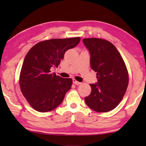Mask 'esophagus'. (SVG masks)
Here are the masks:
<instances>
[{
  "label": "esophagus",
  "instance_id": "esophagus-1",
  "mask_svg": "<svg viewBox=\"0 0 146 146\" xmlns=\"http://www.w3.org/2000/svg\"><path fill=\"white\" fill-rule=\"evenodd\" d=\"M72 82H73V83L76 85H80V84H82L81 82H78L76 80H75V79H73Z\"/></svg>",
  "mask_w": 146,
  "mask_h": 146
}]
</instances>
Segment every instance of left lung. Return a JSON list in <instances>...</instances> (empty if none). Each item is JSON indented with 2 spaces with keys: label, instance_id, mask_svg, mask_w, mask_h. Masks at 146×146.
I'll return each mask as SVG.
<instances>
[{
  "label": "left lung",
  "instance_id": "8db88e82",
  "mask_svg": "<svg viewBox=\"0 0 146 146\" xmlns=\"http://www.w3.org/2000/svg\"><path fill=\"white\" fill-rule=\"evenodd\" d=\"M90 54V66L98 82L90 84L92 91L85 97L88 106L98 112H107L119 104L128 86L125 62L115 46L104 39L82 40Z\"/></svg>",
  "mask_w": 146,
  "mask_h": 146
}]
</instances>
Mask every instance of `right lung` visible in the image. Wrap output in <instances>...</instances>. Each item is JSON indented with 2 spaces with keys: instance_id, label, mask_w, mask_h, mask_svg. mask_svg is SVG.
<instances>
[{
  "instance_id": "right-lung-1",
  "label": "right lung",
  "mask_w": 146,
  "mask_h": 146,
  "mask_svg": "<svg viewBox=\"0 0 146 146\" xmlns=\"http://www.w3.org/2000/svg\"><path fill=\"white\" fill-rule=\"evenodd\" d=\"M80 38L50 39L40 42L29 51L20 74L19 84L28 102L40 112L52 111L62 102L71 88L72 80L52 73L68 50L73 48Z\"/></svg>"
}]
</instances>
